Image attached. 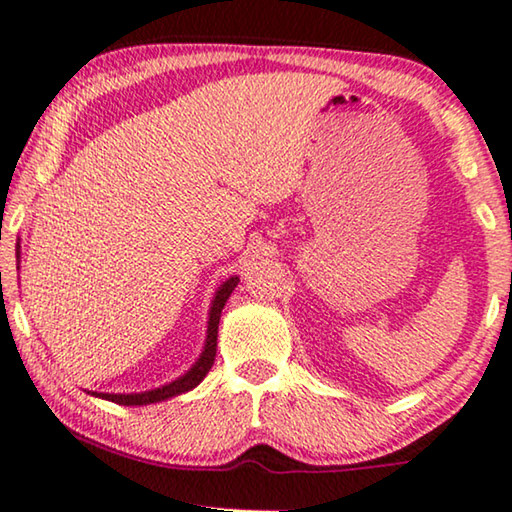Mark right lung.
Wrapping results in <instances>:
<instances>
[{
  "mask_svg": "<svg viewBox=\"0 0 512 512\" xmlns=\"http://www.w3.org/2000/svg\"><path fill=\"white\" fill-rule=\"evenodd\" d=\"M236 285H239V278H230L216 292V299H213L211 312H209L207 345H204V352L200 356V361H197L193 368L186 372V375L179 377L177 381H172V384L154 388V391L128 393V395H124V393H121V395H114V393H91V395H96V398H103V400H110V402H117V404H126V407H140V404H151V402H160V400L174 398V395H181V393L190 391V388H195L204 377H207V372L211 370V365H213V358H216L220 312H223L225 303H227V299H230V294L234 292Z\"/></svg>",
  "mask_w": 512,
  "mask_h": 512,
  "instance_id": "obj_1",
  "label": "right lung"
}]
</instances>
